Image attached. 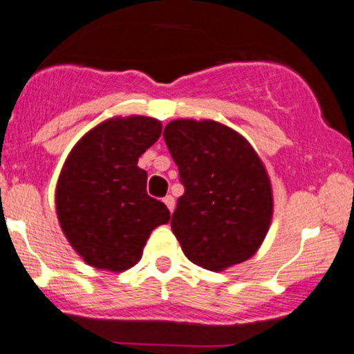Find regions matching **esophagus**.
I'll use <instances>...</instances> for the list:
<instances>
[{
  "instance_id": "1",
  "label": "esophagus",
  "mask_w": 354,
  "mask_h": 354,
  "mask_svg": "<svg viewBox=\"0 0 354 354\" xmlns=\"http://www.w3.org/2000/svg\"><path fill=\"white\" fill-rule=\"evenodd\" d=\"M162 201H164V204L167 205V209H169V211L173 212L174 211V204H176V202H174L173 195H166V197H164Z\"/></svg>"
}]
</instances>
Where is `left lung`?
I'll list each match as a JSON object with an SVG mask.
<instances>
[{
	"label": "left lung",
	"mask_w": 354,
	"mask_h": 354,
	"mask_svg": "<svg viewBox=\"0 0 354 354\" xmlns=\"http://www.w3.org/2000/svg\"><path fill=\"white\" fill-rule=\"evenodd\" d=\"M164 140L180 171L185 194L171 230L185 256L219 272L249 259L273 214L272 185L243 136L214 121H171Z\"/></svg>",
	"instance_id": "obj_1"
}]
</instances>
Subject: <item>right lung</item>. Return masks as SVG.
Wrapping results in <instances>:
<instances>
[{
    "label": "right lung",
    "mask_w": 354,
    "mask_h": 354,
    "mask_svg": "<svg viewBox=\"0 0 354 354\" xmlns=\"http://www.w3.org/2000/svg\"><path fill=\"white\" fill-rule=\"evenodd\" d=\"M157 119L102 122L68 153L57 185V214L75 252L95 268L122 272L140 261L153 228L169 221L166 204L147 194L138 157L159 140Z\"/></svg>",
    "instance_id": "obj_1"
}]
</instances>
